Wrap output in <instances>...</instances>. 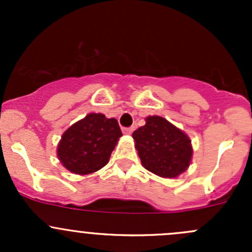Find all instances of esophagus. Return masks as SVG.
<instances>
[{"label": "esophagus", "mask_w": 252, "mask_h": 252, "mask_svg": "<svg viewBox=\"0 0 252 252\" xmlns=\"http://www.w3.org/2000/svg\"><path fill=\"white\" fill-rule=\"evenodd\" d=\"M122 130H123L124 134H131L134 131V126H129V128H122Z\"/></svg>", "instance_id": "obj_1"}]
</instances>
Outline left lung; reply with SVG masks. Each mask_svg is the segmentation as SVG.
Here are the masks:
<instances>
[{"label": "left lung", "mask_w": 252, "mask_h": 252, "mask_svg": "<svg viewBox=\"0 0 252 252\" xmlns=\"http://www.w3.org/2000/svg\"><path fill=\"white\" fill-rule=\"evenodd\" d=\"M142 166L163 178L178 177L189 167L192 149L182 130L158 116H150L146 124L133 133Z\"/></svg>", "instance_id": "left-lung-1"}]
</instances>
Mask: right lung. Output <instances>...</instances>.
Masks as SVG:
<instances>
[{
	"label": "right lung",
	"instance_id": "1",
	"mask_svg": "<svg viewBox=\"0 0 252 252\" xmlns=\"http://www.w3.org/2000/svg\"><path fill=\"white\" fill-rule=\"evenodd\" d=\"M121 136L117 119L90 113L65 130L58 144L57 155L72 173L90 174L107 164Z\"/></svg>",
	"mask_w": 252,
	"mask_h": 252
}]
</instances>
